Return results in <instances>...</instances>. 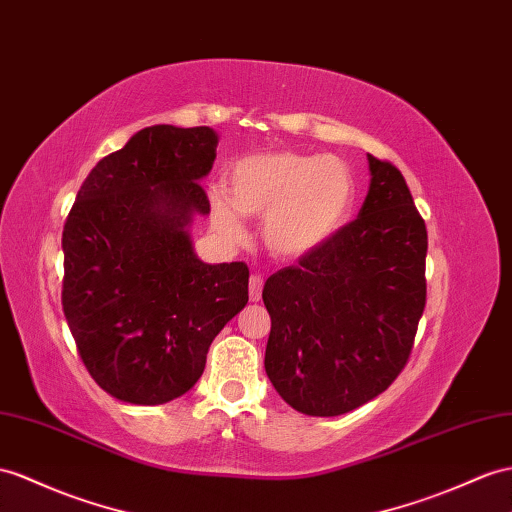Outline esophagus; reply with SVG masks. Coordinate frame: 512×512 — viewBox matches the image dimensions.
<instances>
[{"mask_svg":"<svg viewBox=\"0 0 512 512\" xmlns=\"http://www.w3.org/2000/svg\"><path fill=\"white\" fill-rule=\"evenodd\" d=\"M261 290H264V277L261 274H251V281H248V298L257 303L261 300Z\"/></svg>","mask_w":512,"mask_h":512,"instance_id":"esophagus-1","label":"esophagus"}]
</instances>
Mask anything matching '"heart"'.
Instances as JSON below:
<instances>
[{
    "instance_id": "1",
    "label": "heart",
    "mask_w": 512,
    "mask_h": 512,
    "mask_svg": "<svg viewBox=\"0 0 512 512\" xmlns=\"http://www.w3.org/2000/svg\"><path fill=\"white\" fill-rule=\"evenodd\" d=\"M229 194L209 192V212L222 238H244V216L266 218L264 240L279 257L316 251L344 225L355 181L335 155L296 151L253 153L229 168Z\"/></svg>"
}]
</instances>
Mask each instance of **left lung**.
Masks as SVG:
<instances>
[{
	"instance_id": "left-lung-1",
	"label": "left lung",
	"mask_w": 512,
	"mask_h": 512,
	"mask_svg": "<svg viewBox=\"0 0 512 512\" xmlns=\"http://www.w3.org/2000/svg\"><path fill=\"white\" fill-rule=\"evenodd\" d=\"M359 216L266 281V374L292 409L335 417L409 363L426 307V222L400 170L368 155Z\"/></svg>"
}]
</instances>
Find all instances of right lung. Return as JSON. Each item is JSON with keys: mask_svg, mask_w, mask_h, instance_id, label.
Returning <instances> with one entry per match:
<instances>
[{"mask_svg": "<svg viewBox=\"0 0 512 512\" xmlns=\"http://www.w3.org/2000/svg\"><path fill=\"white\" fill-rule=\"evenodd\" d=\"M216 144L209 127L140 129L90 170L64 222V318L88 374L123 402L192 389L248 300L244 261L203 264L186 231L209 214Z\"/></svg>", "mask_w": 512, "mask_h": 512, "instance_id": "obj_1", "label": "right lung"}]
</instances>
